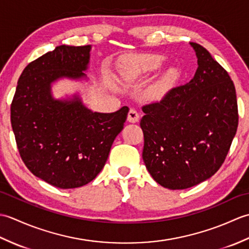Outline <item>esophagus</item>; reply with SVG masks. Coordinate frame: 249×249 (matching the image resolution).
Here are the masks:
<instances>
[{"label": "esophagus", "instance_id": "esophagus-1", "mask_svg": "<svg viewBox=\"0 0 249 249\" xmlns=\"http://www.w3.org/2000/svg\"><path fill=\"white\" fill-rule=\"evenodd\" d=\"M139 118H140V115H139V113L137 112L135 109H130L129 110L128 115H127L128 122H130V123H136V122L139 121Z\"/></svg>", "mask_w": 249, "mask_h": 249}]
</instances>
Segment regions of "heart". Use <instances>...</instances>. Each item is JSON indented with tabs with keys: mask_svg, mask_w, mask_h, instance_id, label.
<instances>
[{
	"mask_svg": "<svg viewBox=\"0 0 249 249\" xmlns=\"http://www.w3.org/2000/svg\"><path fill=\"white\" fill-rule=\"evenodd\" d=\"M165 59L160 55L142 54L133 55L124 61L122 75L125 80L135 82L145 79L160 70ZM179 79V72L176 68H169L153 82L146 91V96L152 100H160L170 92Z\"/></svg>",
	"mask_w": 249,
	"mask_h": 249,
	"instance_id": "b5f03b06",
	"label": "heart"
}]
</instances>
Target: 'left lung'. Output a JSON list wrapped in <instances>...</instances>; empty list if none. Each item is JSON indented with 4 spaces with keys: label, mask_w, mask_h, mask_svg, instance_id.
<instances>
[{
    "label": "left lung",
    "mask_w": 249,
    "mask_h": 249,
    "mask_svg": "<svg viewBox=\"0 0 249 249\" xmlns=\"http://www.w3.org/2000/svg\"><path fill=\"white\" fill-rule=\"evenodd\" d=\"M198 59L194 78L160 102L142 107V157L152 178L169 189L193 187L218 171L237 124L236 93L224 67L202 46L190 43Z\"/></svg>",
    "instance_id": "left-lung-1"
}]
</instances>
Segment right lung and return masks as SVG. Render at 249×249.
Masks as SVG:
<instances>
[{
  "instance_id": "obj_1",
  "label": "right lung",
  "mask_w": 249,
  "mask_h": 249,
  "mask_svg": "<svg viewBox=\"0 0 249 249\" xmlns=\"http://www.w3.org/2000/svg\"><path fill=\"white\" fill-rule=\"evenodd\" d=\"M91 46L56 47L26 66L10 106L19 154L35 177L57 188L81 187L102 171L128 107L93 112L75 95L54 99L51 83L86 77Z\"/></svg>"
}]
</instances>
